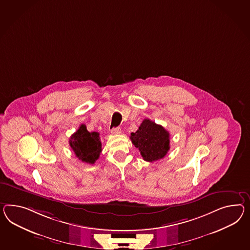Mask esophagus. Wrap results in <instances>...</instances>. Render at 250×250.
Returning a JSON list of instances; mask_svg holds the SVG:
<instances>
[{"instance_id":"esophagus-1","label":"esophagus","mask_w":250,"mask_h":250,"mask_svg":"<svg viewBox=\"0 0 250 250\" xmlns=\"http://www.w3.org/2000/svg\"><path fill=\"white\" fill-rule=\"evenodd\" d=\"M111 133L114 135L121 134L122 133V129H121V128H119V127L113 128L111 129Z\"/></svg>"}]
</instances>
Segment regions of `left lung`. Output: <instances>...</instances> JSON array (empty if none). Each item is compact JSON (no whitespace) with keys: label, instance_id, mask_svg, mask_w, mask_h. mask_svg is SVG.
Returning <instances> with one entry per match:
<instances>
[{"label":"left lung","instance_id":"obj_1","mask_svg":"<svg viewBox=\"0 0 250 250\" xmlns=\"http://www.w3.org/2000/svg\"><path fill=\"white\" fill-rule=\"evenodd\" d=\"M129 138L141 151L143 160L148 162L163 159L169 150L168 131L148 119H145Z\"/></svg>","mask_w":250,"mask_h":250}]
</instances>
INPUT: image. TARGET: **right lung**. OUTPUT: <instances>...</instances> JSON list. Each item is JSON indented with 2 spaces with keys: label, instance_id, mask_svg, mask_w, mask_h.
<instances>
[{
  "label": "right lung",
  "instance_id": "right-lung-1",
  "mask_svg": "<svg viewBox=\"0 0 250 250\" xmlns=\"http://www.w3.org/2000/svg\"><path fill=\"white\" fill-rule=\"evenodd\" d=\"M69 142L78 159L89 164H94L103 150L100 134L95 131L89 132L84 124L71 135Z\"/></svg>",
  "mask_w": 250,
  "mask_h": 250
}]
</instances>
